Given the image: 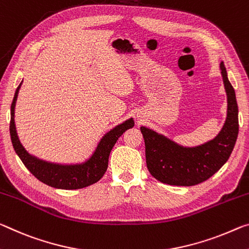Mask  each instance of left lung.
I'll return each instance as SVG.
<instances>
[{"label": "left lung", "mask_w": 249, "mask_h": 249, "mask_svg": "<svg viewBox=\"0 0 249 249\" xmlns=\"http://www.w3.org/2000/svg\"><path fill=\"white\" fill-rule=\"evenodd\" d=\"M220 70L227 93V117L214 140L196 147H183L152 129L141 127L146 165L157 180L176 186H193L212 177L226 163L238 136V106L224 62Z\"/></svg>", "instance_id": "1"}]
</instances>
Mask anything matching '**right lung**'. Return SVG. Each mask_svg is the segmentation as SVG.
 <instances>
[{
    "instance_id": "obj_1",
    "label": "right lung",
    "mask_w": 249,
    "mask_h": 249,
    "mask_svg": "<svg viewBox=\"0 0 249 249\" xmlns=\"http://www.w3.org/2000/svg\"><path fill=\"white\" fill-rule=\"evenodd\" d=\"M22 84V83H21ZM21 84L15 90L13 102L11 105V122H10V134L12 144L14 151L17 152L19 159L25 165V167L36 177L42 183L49 185L54 188L61 189H78L89 185L95 184L105 174L108 166V156L112 151L113 146L118 140V137L123 135L125 131L132 128L134 121L127 120L123 124L117 125L115 128L109 131L98 144L95 153L85 163L80 165H58L47 163L30 155L22 144L17 134V128L14 124V108L17 102L18 89Z\"/></svg>"
}]
</instances>
